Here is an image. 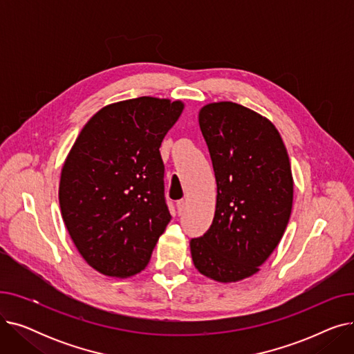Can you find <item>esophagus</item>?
<instances>
[{
  "label": "esophagus",
  "mask_w": 354,
  "mask_h": 354,
  "mask_svg": "<svg viewBox=\"0 0 354 354\" xmlns=\"http://www.w3.org/2000/svg\"><path fill=\"white\" fill-rule=\"evenodd\" d=\"M176 208H178V214H179V215L183 214L185 209H187V201H185V199L178 201V202H176Z\"/></svg>",
  "instance_id": "esophagus-1"
}]
</instances>
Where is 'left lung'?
<instances>
[{"label": "left lung", "instance_id": "1", "mask_svg": "<svg viewBox=\"0 0 354 354\" xmlns=\"http://www.w3.org/2000/svg\"><path fill=\"white\" fill-rule=\"evenodd\" d=\"M216 179L212 225L191 239L195 268L218 283L259 270L280 243L292 208V174L275 126L232 102L199 110Z\"/></svg>", "mask_w": 354, "mask_h": 354}]
</instances>
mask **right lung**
Instances as JSON below:
<instances>
[{
	"mask_svg": "<svg viewBox=\"0 0 354 354\" xmlns=\"http://www.w3.org/2000/svg\"><path fill=\"white\" fill-rule=\"evenodd\" d=\"M183 103L138 97L100 109L62 169L64 225L84 261L118 278L140 272L169 224L160 143Z\"/></svg>",
	"mask_w": 354,
	"mask_h": 354,
	"instance_id": "add662e5",
	"label": "right lung"
}]
</instances>
